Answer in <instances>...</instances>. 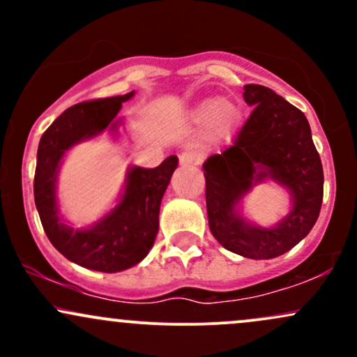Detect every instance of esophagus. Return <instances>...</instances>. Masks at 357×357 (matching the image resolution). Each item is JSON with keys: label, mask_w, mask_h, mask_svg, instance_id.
<instances>
[{"label": "esophagus", "mask_w": 357, "mask_h": 357, "mask_svg": "<svg viewBox=\"0 0 357 357\" xmlns=\"http://www.w3.org/2000/svg\"><path fill=\"white\" fill-rule=\"evenodd\" d=\"M179 162L184 166H191V165H198L199 162V155L195 153H190V151H184V153L179 154Z\"/></svg>", "instance_id": "1"}]
</instances>
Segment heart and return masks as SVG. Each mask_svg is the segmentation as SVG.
I'll return each instance as SVG.
<instances>
[{
  "label": "heart",
  "mask_w": 357,
  "mask_h": 357,
  "mask_svg": "<svg viewBox=\"0 0 357 357\" xmlns=\"http://www.w3.org/2000/svg\"><path fill=\"white\" fill-rule=\"evenodd\" d=\"M196 119L206 121L211 136H227L238 119V110L227 100H208L196 109Z\"/></svg>",
  "instance_id": "heart-1"
}]
</instances>
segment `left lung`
<instances>
[{
  "label": "left lung",
  "instance_id": "1",
  "mask_svg": "<svg viewBox=\"0 0 357 357\" xmlns=\"http://www.w3.org/2000/svg\"><path fill=\"white\" fill-rule=\"evenodd\" d=\"M243 99L253 110L233 146L203 165L208 225L230 252L268 260L284 255L312 230L321 213L324 171L302 110L257 84L245 85ZM265 175L293 192V211L275 229L252 227L234 213L236 202L252 179Z\"/></svg>",
  "mask_w": 357,
  "mask_h": 357
}]
</instances>
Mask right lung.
Masks as SVG:
<instances>
[{
  "instance_id": "obj_1",
  "label": "right lung",
  "mask_w": 357,
  "mask_h": 357,
  "mask_svg": "<svg viewBox=\"0 0 357 357\" xmlns=\"http://www.w3.org/2000/svg\"><path fill=\"white\" fill-rule=\"evenodd\" d=\"M134 92L72 105L53 121L38 144L35 204L52 245L73 264L116 273L139 264L153 248L159 228V206L178 158L169 155L154 169L132 167L121 203L89 230L73 231L60 223L55 204V178L60 159L73 144L102 132Z\"/></svg>"
}]
</instances>
